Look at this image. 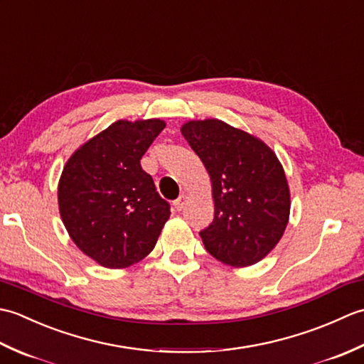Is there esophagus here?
<instances>
[{"instance_id":"obj_1","label":"esophagus","mask_w":364,"mask_h":364,"mask_svg":"<svg viewBox=\"0 0 364 364\" xmlns=\"http://www.w3.org/2000/svg\"><path fill=\"white\" fill-rule=\"evenodd\" d=\"M186 203H188V197L186 196H181L180 198L175 200L173 206H175L176 211H181V210H184V206H186Z\"/></svg>"}]
</instances>
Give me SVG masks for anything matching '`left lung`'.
Listing matches in <instances>:
<instances>
[{
	"instance_id": "8db88e82",
	"label": "left lung",
	"mask_w": 364,
	"mask_h": 364,
	"mask_svg": "<svg viewBox=\"0 0 364 364\" xmlns=\"http://www.w3.org/2000/svg\"><path fill=\"white\" fill-rule=\"evenodd\" d=\"M181 134L213 186L214 220L200 231L205 249L231 267L257 264L289 222L291 192L280 159L264 141L219 119L189 120Z\"/></svg>"
}]
</instances>
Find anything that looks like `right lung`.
<instances>
[{
	"label": "right lung",
	"mask_w": 364,
	"mask_h": 364,
	"mask_svg": "<svg viewBox=\"0 0 364 364\" xmlns=\"http://www.w3.org/2000/svg\"><path fill=\"white\" fill-rule=\"evenodd\" d=\"M166 128L161 119L117 120L84 142L63 168L58 203L68 236L107 269H125L149 255L170 218L168 203L141 167Z\"/></svg>",
	"instance_id": "right-lung-1"
}]
</instances>
